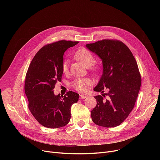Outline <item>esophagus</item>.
Returning a JSON list of instances; mask_svg holds the SVG:
<instances>
[{
	"label": "esophagus",
	"instance_id": "obj_1",
	"mask_svg": "<svg viewBox=\"0 0 160 160\" xmlns=\"http://www.w3.org/2000/svg\"><path fill=\"white\" fill-rule=\"evenodd\" d=\"M86 97H87V96L85 95H83V94H80V98L81 99H84V98H86Z\"/></svg>",
	"mask_w": 160,
	"mask_h": 160
}]
</instances>
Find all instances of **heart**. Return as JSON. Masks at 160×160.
Listing matches in <instances>:
<instances>
[{"instance_id": "b5f03b06", "label": "heart", "mask_w": 160, "mask_h": 160, "mask_svg": "<svg viewBox=\"0 0 160 160\" xmlns=\"http://www.w3.org/2000/svg\"><path fill=\"white\" fill-rule=\"evenodd\" d=\"M74 56L80 62H82L87 67H90L94 62V57L91 52L86 48H81L75 52ZM95 69L97 67L95 66ZM62 71L64 74L69 72V62L67 60L63 61L62 63ZM92 84V81L89 78H77L72 83V87L80 92L86 91L89 87Z\"/></svg>"}]
</instances>
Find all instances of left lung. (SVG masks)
<instances>
[{
    "label": "left lung",
    "mask_w": 160,
    "mask_h": 160,
    "mask_svg": "<svg viewBox=\"0 0 160 160\" xmlns=\"http://www.w3.org/2000/svg\"><path fill=\"white\" fill-rule=\"evenodd\" d=\"M86 47L102 62V74L94 91L97 106L91 112L93 122L100 127H115L127 118L136 102L141 78L138 66L128 47L118 40L104 39ZM109 89L103 94V89ZM107 98H105V97Z\"/></svg>",
    "instance_id": "obj_1"
}]
</instances>
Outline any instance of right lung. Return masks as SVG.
<instances>
[{
	"label": "right lung",
	"instance_id": "add662e5",
	"mask_svg": "<svg viewBox=\"0 0 160 160\" xmlns=\"http://www.w3.org/2000/svg\"><path fill=\"white\" fill-rule=\"evenodd\" d=\"M78 41L61 40L42 47L32 60L25 78L24 91L28 108L42 126L58 128L71 119V106L78 102L79 95L73 91L65 95L54 94L56 83L62 81L63 54Z\"/></svg>",
	"mask_w": 160,
	"mask_h": 160
}]
</instances>
